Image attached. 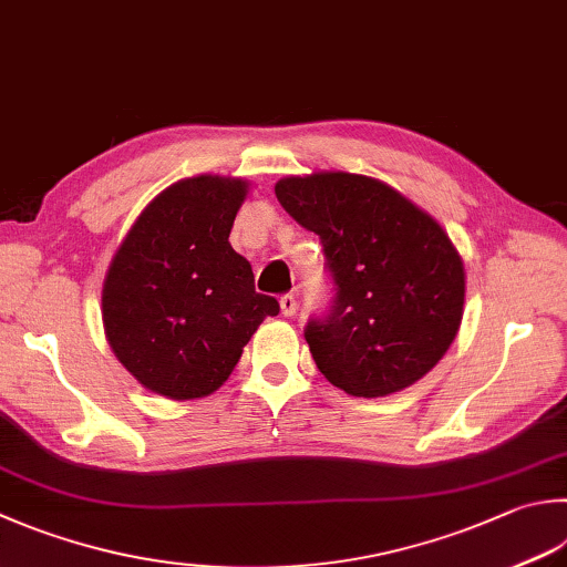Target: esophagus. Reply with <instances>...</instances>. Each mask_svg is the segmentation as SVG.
<instances>
[{
    "instance_id": "esophagus-1",
    "label": "esophagus",
    "mask_w": 567,
    "mask_h": 567,
    "mask_svg": "<svg viewBox=\"0 0 567 567\" xmlns=\"http://www.w3.org/2000/svg\"><path fill=\"white\" fill-rule=\"evenodd\" d=\"M279 306H281V313H284V316H293V313H296V308H298V303H296V298H293V296H281Z\"/></svg>"
}]
</instances>
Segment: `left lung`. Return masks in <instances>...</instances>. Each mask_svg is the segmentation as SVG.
Returning <instances> with one entry per match:
<instances>
[{"label":"left lung","instance_id":"left-lung-1","mask_svg":"<svg viewBox=\"0 0 567 567\" xmlns=\"http://www.w3.org/2000/svg\"><path fill=\"white\" fill-rule=\"evenodd\" d=\"M274 189L323 241L338 286L333 311L306 326L326 380L352 398H384L422 380L464 316V261L442 224L368 175L323 169Z\"/></svg>","mask_w":567,"mask_h":567}]
</instances>
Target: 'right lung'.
I'll return each mask as SVG.
<instances>
[{"mask_svg":"<svg viewBox=\"0 0 567 567\" xmlns=\"http://www.w3.org/2000/svg\"><path fill=\"white\" fill-rule=\"evenodd\" d=\"M249 195L241 177L177 179L127 229L105 271L103 330L145 390L199 400L219 390L279 301L254 291L229 234Z\"/></svg>","mask_w":567,"mask_h":567,"instance_id":"1","label":"right lung"}]
</instances>
